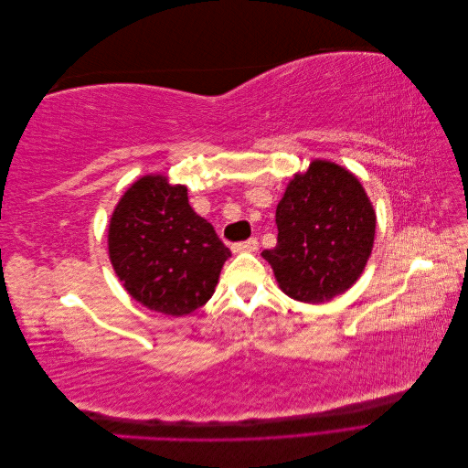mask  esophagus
I'll list each match as a JSON object with an SVG mask.
<instances>
[{
  "label": "esophagus",
  "mask_w": 468,
  "mask_h": 468,
  "mask_svg": "<svg viewBox=\"0 0 468 468\" xmlns=\"http://www.w3.org/2000/svg\"><path fill=\"white\" fill-rule=\"evenodd\" d=\"M258 246H260L258 238H248V239H244V242L234 244L232 250H234V251H256Z\"/></svg>",
  "instance_id": "34e87169"
}]
</instances>
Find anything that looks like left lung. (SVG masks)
Returning <instances> with one entry per match:
<instances>
[{
    "label": "left lung",
    "instance_id": "left-lung-1",
    "mask_svg": "<svg viewBox=\"0 0 468 468\" xmlns=\"http://www.w3.org/2000/svg\"><path fill=\"white\" fill-rule=\"evenodd\" d=\"M375 210L359 179L316 160L294 176L277 205V246L263 250L282 292L325 303L359 279L371 256Z\"/></svg>",
    "mask_w": 468,
    "mask_h": 468
}]
</instances>
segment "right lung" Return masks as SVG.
<instances>
[{
  "instance_id": "add662e5",
  "label": "right lung",
  "mask_w": 468,
  "mask_h": 468,
  "mask_svg": "<svg viewBox=\"0 0 468 468\" xmlns=\"http://www.w3.org/2000/svg\"><path fill=\"white\" fill-rule=\"evenodd\" d=\"M109 258L134 301L155 313L186 316L215 292L230 250L191 208L187 187L146 176L112 212Z\"/></svg>"
}]
</instances>
